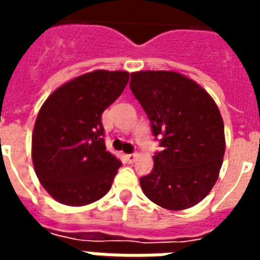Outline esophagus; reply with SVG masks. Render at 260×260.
<instances>
[{"mask_svg":"<svg viewBox=\"0 0 260 260\" xmlns=\"http://www.w3.org/2000/svg\"><path fill=\"white\" fill-rule=\"evenodd\" d=\"M125 158L128 162L132 163V162H135V159L138 158V154H128V155H125Z\"/></svg>","mask_w":260,"mask_h":260,"instance_id":"obj_1","label":"esophagus"}]
</instances>
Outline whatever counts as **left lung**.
I'll return each instance as SVG.
<instances>
[{"label":"left lung","mask_w":260,"mask_h":260,"mask_svg":"<svg viewBox=\"0 0 260 260\" xmlns=\"http://www.w3.org/2000/svg\"><path fill=\"white\" fill-rule=\"evenodd\" d=\"M131 90L147 113L163 150L154 169L140 178L156 205L183 210L209 194L225 152L224 122L216 102L193 79L175 71H136Z\"/></svg>","instance_id":"1"}]
</instances>
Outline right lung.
<instances>
[{
	"mask_svg": "<svg viewBox=\"0 0 260 260\" xmlns=\"http://www.w3.org/2000/svg\"><path fill=\"white\" fill-rule=\"evenodd\" d=\"M128 79V71L86 73L51 93L39 110L32 134L35 173L63 205H89L109 191L121 162L106 151L101 117Z\"/></svg>",
	"mask_w": 260,
	"mask_h": 260,
	"instance_id": "right-lung-1",
	"label": "right lung"
}]
</instances>
